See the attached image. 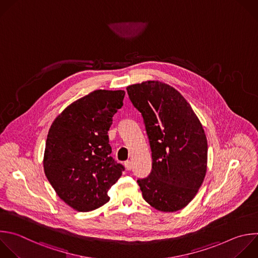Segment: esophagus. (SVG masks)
Returning <instances> with one entry per match:
<instances>
[{
	"instance_id": "obj_1",
	"label": "esophagus",
	"mask_w": 258,
	"mask_h": 258,
	"mask_svg": "<svg viewBox=\"0 0 258 258\" xmlns=\"http://www.w3.org/2000/svg\"><path fill=\"white\" fill-rule=\"evenodd\" d=\"M124 166H125V168L130 171V170H132V168H133V165H132V162L131 161H125L124 162Z\"/></svg>"
}]
</instances>
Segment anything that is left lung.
I'll return each instance as SVG.
<instances>
[{
    "mask_svg": "<svg viewBox=\"0 0 258 258\" xmlns=\"http://www.w3.org/2000/svg\"><path fill=\"white\" fill-rule=\"evenodd\" d=\"M142 113L152 152V171L138 179L144 200L161 212H176L198 194L207 172L208 143L198 116L171 86L148 81L126 88Z\"/></svg>",
    "mask_w": 258,
    "mask_h": 258,
    "instance_id": "obj_1",
    "label": "left lung"
}]
</instances>
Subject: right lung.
Returning <instances> with one entry per match:
<instances>
[{"label": "right lung", "mask_w": 258, "mask_h": 258, "mask_svg": "<svg viewBox=\"0 0 258 258\" xmlns=\"http://www.w3.org/2000/svg\"><path fill=\"white\" fill-rule=\"evenodd\" d=\"M124 94L122 90L93 91L69 105L49 128L45 176L59 199L78 212L105 205L108 189L124 171L110 156L107 135Z\"/></svg>", "instance_id": "right-lung-1"}]
</instances>
